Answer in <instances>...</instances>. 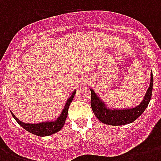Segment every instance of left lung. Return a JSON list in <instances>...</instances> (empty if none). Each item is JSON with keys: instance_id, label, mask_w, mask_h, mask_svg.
<instances>
[{"instance_id": "obj_1", "label": "left lung", "mask_w": 161, "mask_h": 161, "mask_svg": "<svg viewBox=\"0 0 161 161\" xmlns=\"http://www.w3.org/2000/svg\"><path fill=\"white\" fill-rule=\"evenodd\" d=\"M153 89V73L150 76V85L145 93L144 99L138 106L128 109H108L93 89L91 91V107L98 119L105 125H125L136 120L142 114L150 103Z\"/></svg>"}]
</instances>
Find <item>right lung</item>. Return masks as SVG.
<instances>
[{"label":"right lung","instance_id":"1","mask_svg":"<svg viewBox=\"0 0 161 161\" xmlns=\"http://www.w3.org/2000/svg\"><path fill=\"white\" fill-rule=\"evenodd\" d=\"M75 93L76 90L73 92L70 98H68V100L67 101V103L64 106L63 112L61 113L60 116L55 121L43 122L40 123V124H25V123L20 121L12 113H11V114H12L14 119H16V122L18 123L23 129H25L26 131H28V132L31 133L33 135H37V136H48V135H51L53 134L58 132L63 128V126L65 124L67 115H68V108H69L70 103H72V101L74 98Z\"/></svg>","mask_w":161,"mask_h":161}]
</instances>
